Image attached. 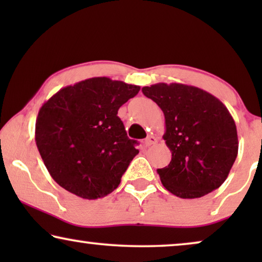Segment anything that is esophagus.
I'll return each instance as SVG.
<instances>
[{
  "label": "esophagus",
  "instance_id": "34e87169",
  "mask_svg": "<svg viewBox=\"0 0 262 262\" xmlns=\"http://www.w3.org/2000/svg\"><path fill=\"white\" fill-rule=\"evenodd\" d=\"M157 143V138L155 137V136H148L144 139V145L145 146H151V145H155Z\"/></svg>",
  "mask_w": 262,
  "mask_h": 262
}]
</instances>
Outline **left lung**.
<instances>
[{
    "mask_svg": "<svg viewBox=\"0 0 262 262\" xmlns=\"http://www.w3.org/2000/svg\"><path fill=\"white\" fill-rule=\"evenodd\" d=\"M164 114L163 139L171 152L167 167L157 169L174 195L194 199L227 180L238 152L235 121L224 103L203 89L182 83L142 88Z\"/></svg>",
    "mask_w": 262,
    "mask_h": 262,
    "instance_id": "1",
    "label": "left lung"
}]
</instances>
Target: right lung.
Instances as JSON below:
<instances>
[{
    "instance_id": "add662e5",
    "label": "right lung",
    "mask_w": 262,
    "mask_h": 262,
    "mask_svg": "<svg viewBox=\"0 0 262 262\" xmlns=\"http://www.w3.org/2000/svg\"><path fill=\"white\" fill-rule=\"evenodd\" d=\"M139 85L93 77L68 85L39 110L35 143L50 175L83 199L102 198L120 184L139 152L118 110Z\"/></svg>"
}]
</instances>
